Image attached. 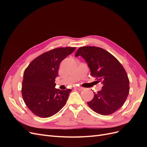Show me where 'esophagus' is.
Masks as SVG:
<instances>
[{
	"instance_id": "obj_1",
	"label": "esophagus",
	"mask_w": 147,
	"mask_h": 147,
	"mask_svg": "<svg viewBox=\"0 0 147 147\" xmlns=\"http://www.w3.org/2000/svg\"><path fill=\"white\" fill-rule=\"evenodd\" d=\"M75 88H76L77 90H79V91H82V90H84L83 88L80 87V86H77Z\"/></svg>"
}]
</instances>
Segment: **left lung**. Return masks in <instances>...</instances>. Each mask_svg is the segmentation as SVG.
Segmentation results:
<instances>
[{"label": "left lung", "mask_w": 147, "mask_h": 147, "mask_svg": "<svg viewBox=\"0 0 147 147\" xmlns=\"http://www.w3.org/2000/svg\"><path fill=\"white\" fill-rule=\"evenodd\" d=\"M85 60L91 76L103 84L102 90L94 92L93 99L87 102L94 112L102 115L112 114L125 102L129 92V81L121 64L112 54L99 47H83L75 57Z\"/></svg>", "instance_id": "8db88e82"}]
</instances>
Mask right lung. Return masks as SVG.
Here are the masks:
<instances>
[{"label": "right lung", "instance_id": "add662e5", "mask_svg": "<svg viewBox=\"0 0 147 147\" xmlns=\"http://www.w3.org/2000/svg\"><path fill=\"white\" fill-rule=\"evenodd\" d=\"M75 47H61L43 53L29 64L24 72L22 96L28 108L34 115L48 118L57 113L66 104L70 89L55 88L61 61Z\"/></svg>", "mask_w": 147, "mask_h": 147}]
</instances>
